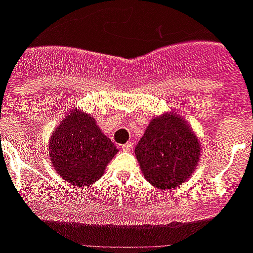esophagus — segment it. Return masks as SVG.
I'll use <instances>...</instances> for the list:
<instances>
[{
    "instance_id": "34e87169",
    "label": "esophagus",
    "mask_w": 253,
    "mask_h": 253,
    "mask_svg": "<svg viewBox=\"0 0 253 253\" xmlns=\"http://www.w3.org/2000/svg\"><path fill=\"white\" fill-rule=\"evenodd\" d=\"M133 147H134V143L133 142H127L126 144H124L122 145V149L124 150H126V152H132V149H133Z\"/></svg>"
}]
</instances>
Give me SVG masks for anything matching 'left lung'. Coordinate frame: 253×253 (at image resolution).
<instances>
[{
	"instance_id": "left-lung-1",
	"label": "left lung",
	"mask_w": 253,
	"mask_h": 253,
	"mask_svg": "<svg viewBox=\"0 0 253 253\" xmlns=\"http://www.w3.org/2000/svg\"><path fill=\"white\" fill-rule=\"evenodd\" d=\"M201 150L195 131L175 111L153 117L134 148L144 177L165 191L182 185L192 176Z\"/></svg>"
}]
</instances>
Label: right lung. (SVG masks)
<instances>
[{"instance_id": "add662e5", "label": "right lung", "mask_w": 253, "mask_h": 253, "mask_svg": "<svg viewBox=\"0 0 253 253\" xmlns=\"http://www.w3.org/2000/svg\"><path fill=\"white\" fill-rule=\"evenodd\" d=\"M119 149L101 132L95 119L73 108L52 131L48 155L61 178L77 187L96 182Z\"/></svg>"}]
</instances>
